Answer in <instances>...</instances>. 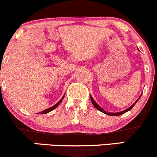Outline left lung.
<instances>
[{
    "label": "left lung",
    "mask_w": 157,
    "mask_h": 157,
    "mask_svg": "<svg viewBox=\"0 0 157 157\" xmlns=\"http://www.w3.org/2000/svg\"><path fill=\"white\" fill-rule=\"evenodd\" d=\"M141 95H142V94H141ZM141 95H140V97H141ZM140 97H139V98L137 99V100H136V101H135L134 103L133 104V105H131V106H130V107H129L128 109H126V110H125V111H120V112H117V113H111V112H107V111H105V110H103V109H102V108L100 107V106L98 104H97V102L94 101V99L92 98V97H91V96H90V98H91V102H92V104H93V105H94V107L96 108V109H97V110H99V111H101V112L104 113H105V114H107V115H110V116H119V115H121V114H122V113H125V112H127V111H130V110H131V109H132V108L134 107V106L135 105V104H136V102H137L138 100H140Z\"/></svg>",
    "instance_id": "8db88e82"
}]
</instances>
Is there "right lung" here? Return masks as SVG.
I'll return each instance as SVG.
<instances>
[{
    "instance_id": "add662e5",
    "label": "right lung",
    "mask_w": 157,
    "mask_h": 157,
    "mask_svg": "<svg viewBox=\"0 0 157 157\" xmlns=\"http://www.w3.org/2000/svg\"><path fill=\"white\" fill-rule=\"evenodd\" d=\"M64 96H65V94H64ZM64 96L62 97V98L60 99V101H59L58 102H57V103L55 104V105H53V106H52V107H50V108H48V109H46V110H44V111H41V112H39L38 113H41V114H45V113H48V112H50V111H53L54 109H56V108L57 107V106L59 105V104L61 102H62V100H63V98H64Z\"/></svg>"
}]
</instances>
